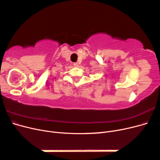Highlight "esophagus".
Here are the masks:
<instances>
[{
    "mask_svg": "<svg viewBox=\"0 0 160 160\" xmlns=\"http://www.w3.org/2000/svg\"><path fill=\"white\" fill-rule=\"evenodd\" d=\"M73 66L74 67H78L79 66V63H78V62H74V63H73Z\"/></svg>",
    "mask_w": 160,
    "mask_h": 160,
    "instance_id": "obj_1",
    "label": "esophagus"
}]
</instances>
